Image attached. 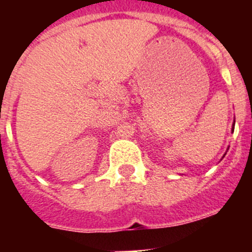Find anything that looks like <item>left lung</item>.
I'll use <instances>...</instances> for the list:
<instances>
[{
  "instance_id": "obj_1",
  "label": "left lung",
  "mask_w": 252,
  "mask_h": 252,
  "mask_svg": "<svg viewBox=\"0 0 252 252\" xmlns=\"http://www.w3.org/2000/svg\"><path fill=\"white\" fill-rule=\"evenodd\" d=\"M233 126H235V124H233ZM232 132H233V127H232ZM227 150H228V149H227ZM224 155H226V154H224Z\"/></svg>"
}]
</instances>
